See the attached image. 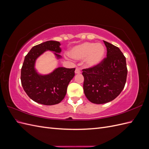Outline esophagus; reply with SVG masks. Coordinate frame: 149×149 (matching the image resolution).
<instances>
[{"label": "esophagus", "mask_w": 149, "mask_h": 149, "mask_svg": "<svg viewBox=\"0 0 149 149\" xmlns=\"http://www.w3.org/2000/svg\"><path fill=\"white\" fill-rule=\"evenodd\" d=\"M81 73V71L79 68H76L75 70V74H80Z\"/></svg>", "instance_id": "esophagus-1"}]
</instances>
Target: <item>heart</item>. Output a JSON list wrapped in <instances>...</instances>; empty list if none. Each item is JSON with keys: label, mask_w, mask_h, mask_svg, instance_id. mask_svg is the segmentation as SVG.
I'll use <instances>...</instances> for the list:
<instances>
[{"label": "heart", "mask_w": 149, "mask_h": 149, "mask_svg": "<svg viewBox=\"0 0 149 149\" xmlns=\"http://www.w3.org/2000/svg\"><path fill=\"white\" fill-rule=\"evenodd\" d=\"M106 49L101 43L84 42L72 48L69 56L74 60L84 59L85 66L93 68L100 65L104 58Z\"/></svg>", "instance_id": "obj_1"}]
</instances>
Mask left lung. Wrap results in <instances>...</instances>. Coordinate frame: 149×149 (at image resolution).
Masks as SVG:
<instances>
[{"instance_id":"left-lung-1","label":"left lung","mask_w":149,"mask_h":149,"mask_svg":"<svg viewBox=\"0 0 149 149\" xmlns=\"http://www.w3.org/2000/svg\"><path fill=\"white\" fill-rule=\"evenodd\" d=\"M107 58L97 66L83 70V89L86 97L94 104L109 102L123 91L127 74L125 57L120 49L103 41Z\"/></svg>"}]
</instances>
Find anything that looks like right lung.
Returning <instances> with one entry per match:
<instances>
[{"mask_svg": "<svg viewBox=\"0 0 149 149\" xmlns=\"http://www.w3.org/2000/svg\"><path fill=\"white\" fill-rule=\"evenodd\" d=\"M60 45L59 42L47 41L31 48L25 57L21 70L22 87L31 100L41 104L51 106L60 103L74 76L75 68L58 67L46 74L40 73L36 69V61L47 51L53 52L57 60L61 59Z\"/></svg>", "mask_w": 149, "mask_h": 149, "instance_id": "add662e5", "label": "right lung"}]
</instances>
